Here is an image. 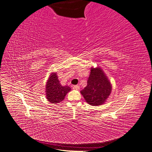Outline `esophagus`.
Instances as JSON below:
<instances>
[{"label": "esophagus", "mask_w": 152, "mask_h": 152, "mask_svg": "<svg viewBox=\"0 0 152 152\" xmlns=\"http://www.w3.org/2000/svg\"><path fill=\"white\" fill-rule=\"evenodd\" d=\"M73 89H76V90H79L80 89V87H79V86H78V85L73 86Z\"/></svg>", "instance_id": "34e87169"}]
</instances>
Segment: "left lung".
I'll list each match as a JSON object with an SVG mask.
<instances>
[{"mask_svg": "<svg viewBox=\"0 0 152 152\" xmlns=\"http://www.w3.org/2000/svg\"><path fill=\"white\" fill-rule=\"evenodd\" d=\"M111 82L100 67H91L87 86L80 91L86 102L92 106L104 104L111 94Z\"/></svg>", "mask_w": 152, "mask_h": 152, "instance_id": "left-lung-1", "label": "left lung"}]
</instances>
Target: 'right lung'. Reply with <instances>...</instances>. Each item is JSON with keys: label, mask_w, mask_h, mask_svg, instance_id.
Instances as JSON below:
<instances>
[{"label": "right lung", "mask_w": 152, "mask_h": 152, "mask_svg": "<svg viewBox=\"0 0 152 152\" xmlns=\"http://www.w3.org/2000/svg\"><path fill=\"white\" fill-rule=\"evenodd\" d=\"M71 91L68 86H63L58 80L56 72H52L45 85V97L51 103H59L65 99V96Z\"/></svg>", "instance_id": "1"}]
</instances>
